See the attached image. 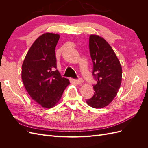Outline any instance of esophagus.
Returning <instances> with one entry per match:
<instances>
[{
  "label": "esophagus",
  "instance_id": "34e87169",
  "mask_svg": "<svg viewBox=\"0 0 148 148\" xmlns=\"http://www.w3.org/2000/svg\"><path fill=\"white\" fill-rule=\"evenodd\" d=\"M75 82L77 84H82L83 83V79L81 78H78V79H75Z\"/></svg>",
  "mask_w": 148,
  "mask_h": 148
}]
</instances>
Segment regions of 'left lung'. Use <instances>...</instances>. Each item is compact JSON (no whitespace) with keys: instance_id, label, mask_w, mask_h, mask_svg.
Returning a JSON list of instances; mask_svg holds the SVG:
<instances>
[{"instance_id":"left-lung-1","label":"left lung","mask_w":148,"mask_h":148,"mask_svg":"<svg viewBox=\"0 0 148 148\" xmlns=\"http://www.w3.org/2000/svg\"><path fill=\"white\" fill-rule=\"evenodd\" d=\"M89 49L93 64L92 75L97 83L92 85L95 93L86 102L93 108H102L117 95L122 82V66L112 48L99 36H90Z\"/></svg>"}]
</instances>
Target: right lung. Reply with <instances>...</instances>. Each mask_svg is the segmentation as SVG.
<instances>
[{
  "mask_svg": "<svg viewBox=\"0 0 148 148\" xmlns=\"http://www.w3.org/2000/svg\"><path fill=\"white\" fill-rule=\"evenodd\" d=\"M60 36L44 33L31 46L22 65L21 78L29 96L45 108L59 101L70 84L57 70L55 49Z\"/></svg>",
  "mask_w": 148,
  "mask_h": 148,
  "instance_id": "obj_1",
  "label": "right lung"
}]
</instances>
